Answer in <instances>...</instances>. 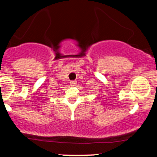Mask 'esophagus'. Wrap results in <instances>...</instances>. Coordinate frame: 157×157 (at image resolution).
I'll return each instance as SVG.
<instances>
[{
  "label": "esophagus",
  "mask_w": 157,
  "mask_h": 157,
  "mask_svg": "<svg viewBox=\"0 0 157 157\" xmlns=\"http://www.w3.org/2000/svg\"><path fill=\"white\" fill-rule=\"evenodd\" d=\"M70 83V86H72V87H74V86H75V85H76L77 82H75V81H71Z\"/></svg>",
  "instance_id": "obj_1"
}]
</instances>
